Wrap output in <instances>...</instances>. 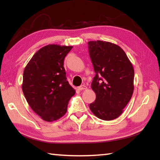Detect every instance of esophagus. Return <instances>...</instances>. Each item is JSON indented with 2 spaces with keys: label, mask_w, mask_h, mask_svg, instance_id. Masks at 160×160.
Returning a JSON list of instances; mask_svg holds the SVG:
<instances>
[{
  "label": "esophagus",
  "mask_w": 160,
  "mask_h": 160,
  "mask_svg": "<svg viewBox=\"0 0 160 160\" xmlns=\"http://www.w3.org/2000/svg\"><path fill=\"white\" fill-rule=\"evenodd\" d=\"M86 89H87V87L85 85H81L79 87H78V90H81V91L84 90Z\"/></svg>",
  "instance_id": "1"
}]
</instances>
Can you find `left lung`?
<instances>
[{
  "mask_svg": "<svg viewBox=\"0 0 160 160\" xmlns=\"http://www.w3.org/2000/svg\"><path fill=\"white\" fill-rule=\"evenodd\" d=\"M96 76L91 89L96 98L89 104L91 112L103 120H113L122 113L134 90V69L120 47L97 40L88 42Z\"/></svg>",
  "mask_w": 160,
  "mask_h": 160,
  "instance_id": "1",
  "label": "left lung"
}]
</instances>
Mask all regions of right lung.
<instances>
[{"instance_id":"right-lung-1","label":"right lung","mask_w":160,"mask_h":160,"mask_svg":"<svg viewBox=\"0 0 160 160\" xmlns=\"http://www.w3.org/2000/svg\"><path fill=\"white\" fill-rule=\"evenodd\" d=\"M72 46L48 45L33 56L25 68L22 89L27 102L46 122H53L67 113L76 91L67 80L64 58Z\"/></svg>"}]
</instances>
